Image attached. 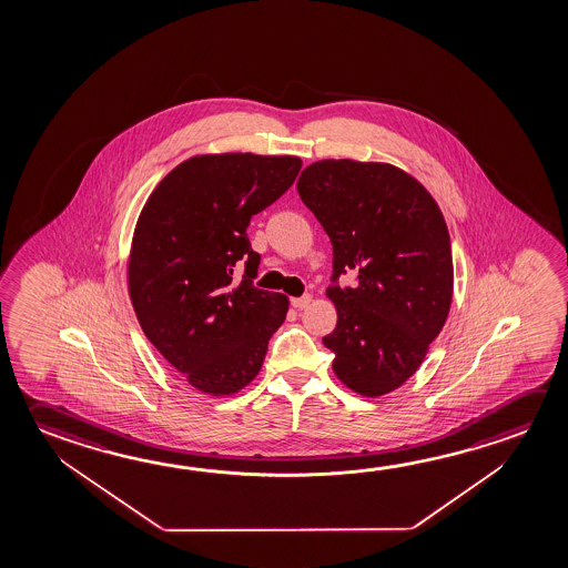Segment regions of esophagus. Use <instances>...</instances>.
Segmentation results:
<instances>
[{"label":"esophagus","instance_id":"obj_1","mask_svg":"<svg viewBox=\"0 0 568 568\" xmlns=\"http://www.w3.org/2000/svg\"><path fill=\"white\" fill-rule=\"evenodd\" d=\"M308 303H311V295H303V297L291 298V305H293L295 308L308 307Z\"/></svg>","mask_w":568,"mask_h":568}]
</instances>
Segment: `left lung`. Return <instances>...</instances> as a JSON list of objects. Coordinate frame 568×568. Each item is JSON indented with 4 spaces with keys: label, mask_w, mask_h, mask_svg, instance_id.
Returning <instances> with one entry per match:
<instances>
[{
    "label": "left lung",
    "mask_w": 568,
    "mask_h": 568,
    "mask_svg": "<svg viewBox=\"0 0 568 568\" xmlns=\"http://www.w3.org/2000/svg\"><path fill=\"white\" fill-rule=\"evenodd\" d=\"M297 190L333 243L326 295L338 321L323 338L333 371L376 398L418 371L446 323L454 263L444 215L390 164L321 160L303 170ZM346 270L357 273L353 288L337 285Z\"/></svg>",
    "instance_id": "1"
}]
</instances>
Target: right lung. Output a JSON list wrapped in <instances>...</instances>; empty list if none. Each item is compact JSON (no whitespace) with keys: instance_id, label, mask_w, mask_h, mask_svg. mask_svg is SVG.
<instances>
[{"instance_id":"add662e5","label":"right lung","mask_w":568,"mask_h":568,"mask_svg":"<svg viewBox=\"0 0 568 568\" xmlns=\"http://www.w3.org/2000/svg\"><path fill=\"white\" fill-rule=\"evenodd\" d=\"M301 164L295 156H194L160 182L140 214L132 305L146 338L195 390H242L285 321L287 297L253 285L261 255L247 225L293 186Z\"/></svg>"}]
</instances>
